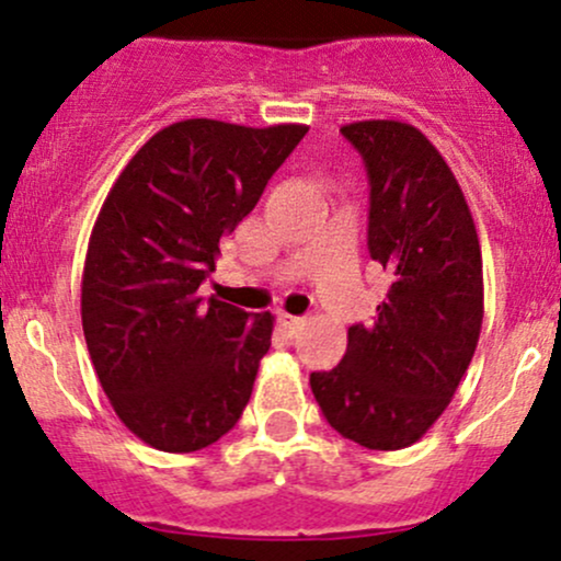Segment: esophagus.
<instances>
[{
    "mask_svg": "<svg viewBox=\"0 0 561 561\" xmlns=\"http://www.w3.org/2000/svg\"><path fill=\"white\" fill-rule=\"evenodd\" d=\"M279 324L285 328L287 335H298V332L306 328V319L293 317V313H279Z\"/></svg>",
    "mask_w": 561,
    "mask_h": 561,
    "instance_id": "esophagus-1",
    "label": "esophagus"
}]
</instances>
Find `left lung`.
Wrapping results in <instances>:
<instances>
[{
    "label": "left lung",
    "mask_w": 561,
    "mask_h": 561,
    "mask_svg": "<svg viewBox=\"0 0 561 561\" xmlns=\"http://www.w3.org/2000/svg\"><path fill=\"white\" fill-rule=\"evenodd\" d=\"M370 178V257L389 274L373 324L348 328L343 359L311 373L332 428L367 450H402L447 410L484 317L482 250L453 170L417 127L343 125Z\"/></svg>",
    "instance_id": "1"
}]
</instances>
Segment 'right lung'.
<instances>
[{"label": "right lung", "mask_w": 561, "mask_h": 561, "mask_svg": "<svg viewBox=\"0 0 561 561\" xmlns=\"http://www.w3.org/2000/svg\"><path fill=\"white\" fill-rule=\"evenodd\" d=\"M306 133L175 122L140 146L98 213L82 274L84 341L111 408L157 450H202L248 408L274 317L196 293L220 239Z\"/></svg>", "instance_id": "1"}]
</instances>
